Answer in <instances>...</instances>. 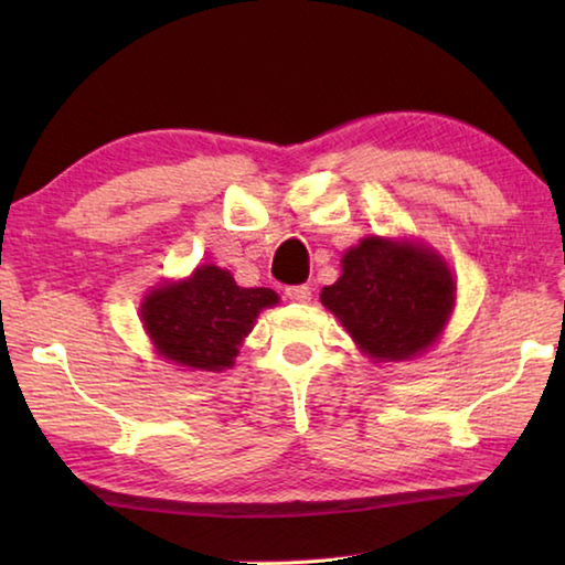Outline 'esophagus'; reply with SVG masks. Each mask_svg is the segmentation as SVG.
I'll list each match as a JSON object with an SVG mask.
<instances>
[{
  "label": "esophagus",
  "instance_id": "1",
  "mask_svg": "<svg viewBox=\"0 0 565 565\" xmlns=\"http://www.w3.org/2000/svg\"><path fill=\"white\" fill-rule=\"evenodd\" d=\"M286 296H289L291 301L306 303V301L311 299V286H309V284H296V286H286Z\"/></svg>",
  "mask_w": 565,
  "mask_h": 565
}]
</instances>
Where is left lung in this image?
Returning <instances> with one entry per match:
<instances>
[{"label": "left lung", "mask_w": 565, "mask_h": 565, "mask_svg": "<svg viewBox=\"0 0 565 565\" xmlns=\"http://www.w3.org/2000/svg\"><path fill=\"white\" fill-rule=\"evenodd\" d=\"M454 299L456 284L441 256L381 236L349 248L339 281L321 291V303L376 361H404L431 347Z\"/></svg>", "instance_id": "1"}]
</instances>
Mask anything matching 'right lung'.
<instances>
[{"label":"right lung","mask_w":565,"mask_h":565,"mask_svg":"<svg viewBox=\"0 0 565 565\" xmlns=\"http://www.w3.org/2000/svg\"><path fill=\"white\" fill-rule=\"evenodd\" d=\"M274 303L279 296L271 289H242L228 271L202 266L189 281L151 291L141 303V321L164 359L222 371L234 363L259 311Z\"/></svg>","instance_id":"right-lung-1"}]
</instances>
